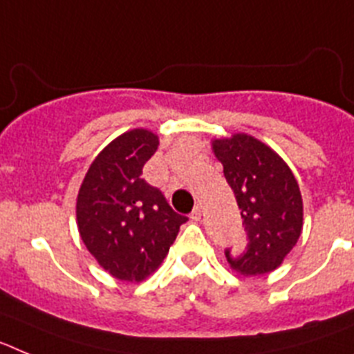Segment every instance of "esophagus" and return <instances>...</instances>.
<instances>
[{"label": "esophagus", "instance_id": "esophagus-1", "mask_svg": "<svg viewBox=\"0 0 354 354\" xmlns=\"http://www.w3.org/2000/svg\"><path fill=\"white\" fill-rule=\"evenodd\" d=\"M189 218H192L193 221H200V218H202V207L196 205V207L192 211V214H189Z\"/></svg>", "mask_w": 354, "mask_h": 354}]
</instances>
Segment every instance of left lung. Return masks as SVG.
Wrapping results in <instances>:
<instances>
[{"instance_id":"8db88e82","label":"left lung","mask_w":354,"mask_h":354,"mask_svg":"<svg viewBox=\"0 0 354 354\" xmlns=\"http://www.w3.org/2000/svg\"><path fill=\"white\" fill-rule=\"evenodd\" d=\"M228 186L241 209L248 246L232 257L234 271L245 277L271 273L296 246L303 228V198L298 180L271 147L250 134L212 140Z\"/></svg>"}]
</instances>
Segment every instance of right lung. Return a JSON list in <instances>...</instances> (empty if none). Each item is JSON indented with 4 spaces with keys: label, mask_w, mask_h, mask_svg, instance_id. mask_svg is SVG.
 Listing matches in <instances>:
<instances>
[{
    "label": "right lung",
    "mask_w": 354,
    "mask_h": 354,
    "mask_svg": "<svg viewBox=\"0 0 354 354\" xmlns=\"http://www.w3.org/2000/svg\"><path fill=\"white\" fill-rule=\"evenodd\" d=\"M158 145V134L142 127L120 134L97 154L77 193L81 241L122 282H142L154 273L187 221L142 179Z\"/></svg>",
    "instance_id": "add662e5"
}]
</instances>
